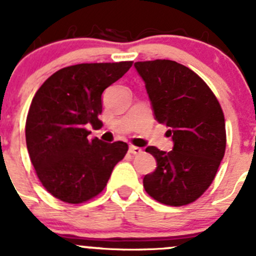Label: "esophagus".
<instances>
[{"label": "esophagus", "instance_id": "obj_1", "mask_svg": "<svg viewBox=\"0 0 256 256\" xmlns=\"http://www.w3.org/2000/svg\"><path fill=\"white\" fill-rule=\"evenodd\" d=\"M130 152L132 154V155H140V154H142V148H137V146H130Z\"/></svg>", "mask_w": 256, "mask_h": 256}]
</instances>
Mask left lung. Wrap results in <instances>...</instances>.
Instances as JSON below:
<instances>
[{
	"label": "left lung",
	"mask_w": 256,
	"mask_h": 256,
	"mask_svg": "<svg viewBox=\"0 0 256 256\" xmlns=\"http://www.w3.org/2000/svg\"><path fill=\"white\" fill-rule=\"evenodd\" d=\"M155 119L168 126L174 142L169 152L146 148L158 166L144 178L154 200L183 206L212 184L226 152V123L220 104L209 86L191 69L172 60L138 61Z\"/></svg>",
	"instance_id": "8db88e82"
}]
</instances>
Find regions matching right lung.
<instances>
[{"label": "right lung", "instance_id": "obj_1", "mask_svg": "<svg viewBox=\"0 0 256 256\" xmlns=\"http://www.w3.org/2000/svg\"><path fill=\"white\" fill-rule=\"evenodd\" d=\"M132 61L62 68L36 92L26 123L29 158L42 186L68 204H82L106 187L126 142L88 138L87 126L100 128L101 94L120 79Z\"/></svg>", "mask_w": 256, "mask_h": 256}]
</instances>
